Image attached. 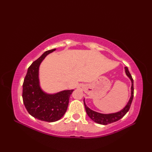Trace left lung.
<instances>
[{"instance_id":"8db88e82","label":"left lung","mask_w":152,"mask_h":152,"mask_svg":"<svg viewBox=\"0 0 152 152\" xmlns=\"http://www.w3.org/2000/svg\"><path fill=\"white\" fill-rule=\"evenodd\" d=\"M125 72L126 75L127 76V77L130 79L131 82V96L128 102L127 103V104H126L125 107L122 110H121L120 111H118L117 112H114V113H110V114H102V113L93 111L91 109H90L86 104L85 99L83 100V102H84V106H85L87 114L88 115L89 117L91 118L93 121H95V123H96V124H99L101 125H108L109 124H112V123L117 121L124 117V116L127 114V112L129 111V110L132 101H133V94H134L133 80V78H132L129 71L128 70V68L126 66L125 67Z\"/></svg>"}]
</instances>
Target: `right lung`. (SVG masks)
<instances>
[{
  "mask_svg": "<svg viewBox=\"0 0 152 152\" xmlns=\"http://www.w3.org/2000/svg\"><path fill=\"white\" fill-rule=\"evenodd\" d=\"M56 49L48 50L28 67L23 84V101L27 110L39 120L54 122L65 114L69 98L74 89L63 90L56 93H48L42 89L39 80V68L48 55Z\"/></svg>",
  "mask_w": 152,
  "mask_h": 152,
  "instance_id": "obj_1",
  "label": "right lung"
}]
</instances>
